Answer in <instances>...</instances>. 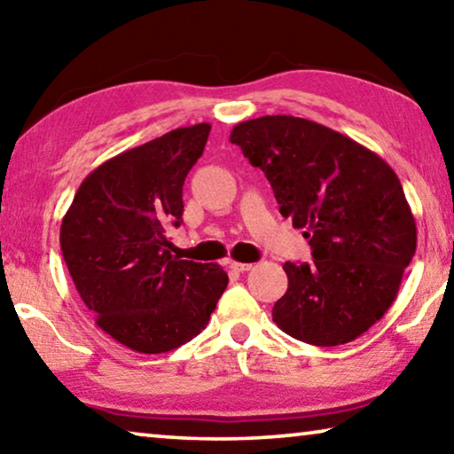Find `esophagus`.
Instances as JSON below:
<instances>
[{
  "label": "esophagus",
  "mask_w": 454,
  "mask_h": 454,
  "mask_svg": "<svg viewBox=\"0 0 454 454\" xmlns=\"http://www.w3.org/2000/svg\"><path fill=\"white\" fill-rule=\"evenodd\" d=\"M230 268H232V270H236V272H246V270H250L252 264H248V262H236V260H230Z\"/></svg>",
  "instance_id": "obj_1"
}]
</instances>
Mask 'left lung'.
<instances>
[{"instance_id":"left-lung-1","label":"left lung","mask_w":454,"mask_h":454,"mask_svg":"<svg viewBox=\"0 0 454 454\" xmlns=\"http://www.w3.org/2000/svg\"><path fill=\"white\" fill-rule=\"evenodd\" d=\"M230 142L260 168L312 262L284 264L288 290L272 320L296 340L338 347L364 334L395 302L417 250L401 180L380 156L317 121L262 116Z\"/></svg>"}]
</instances>
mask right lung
Segmentation results:
<instances>
[{
    "mask_svg": "<svg viewBox=\"0 0 454 454\" xmlns=\"http://www.w3.org/2000/svg\"><path fill=\"white\" fill-rule=\"evenodd\" d=\"M210 124L172 129L98 166L61 220V254L96 325L144 355L170 352L206 328L228 274L178 260L166 230L180 226L182 186Z\"/></svg>",
    "mask_w": 454,
    "mask_h": 454,
    "instance_id": "add662e5",
    "label": "right lung"
}]
</instances>
